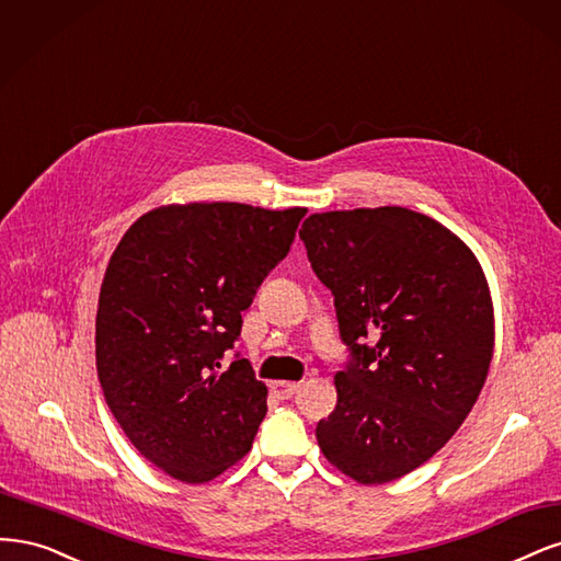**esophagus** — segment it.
I'll return each mask as SVG.
<instances>
[{
    "mask_svg": "<svg viewBox=\"0 0 561 561\" xmlns=\"http://www.w3.org/2000/svg\"><path fill=\"white\" fill-rule=\"evenodd\" d=\"M273 389H275V393L279 396V399H291V396L300 389V382H288V379H277V382H273Z\"/></svg>",
    "mask_w": 561,
    "mask_h": 561,
    "instance_id": "obj_1",
    "label": "esophagus"
}]
</instances>
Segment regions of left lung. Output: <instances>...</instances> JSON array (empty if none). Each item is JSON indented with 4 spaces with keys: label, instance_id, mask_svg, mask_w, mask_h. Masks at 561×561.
I'll use <instances>...</instances> for the list:
<instances>
[{
    "label": "left lung",
    "instance_id": "1",
    "mask_svg": "<svg viewBox=\"0 0 561 561\" xmlns=\"http://www.w3.org/2000/svg\"><path fill=\"white\" fill-rule=\"evenodd\" d=\"M300 240L352 350L319 447L358 484L399 480L455 436L484 387L494 354L484 270L459 234L405 207L310 214Z\"/></svg>",
    "mask_w": 561,
    "mask_h": 561
}]
</instances>
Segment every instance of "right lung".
<instances>
[{
	"mask_svg": "<svg viewBox=\"0 0 561 561\" xmlns=\"http://www.w3.org/2000/svg\"><path fill=\"white\" fill-rule=\"evenodd\" d=\"M305 207L160 205L125 230L95 319L98 377L144 459L201 484L244 459L267 412L247 358L221 368L256 288L294 242Z\"/></svg>",
	"mask_w": 561,
	"mask_h": 561,
	"instance_id": "add662e5",
	"label": "right lung"
}]
</instances>
